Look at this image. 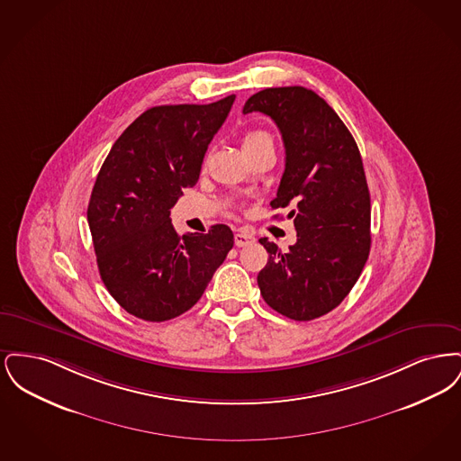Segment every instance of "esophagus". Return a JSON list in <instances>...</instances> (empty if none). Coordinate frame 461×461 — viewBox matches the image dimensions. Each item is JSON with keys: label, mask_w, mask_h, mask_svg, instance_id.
<instances>
[{"label": "esophagus", "mask_w": 461, "mask_h": 461, "mask_svg": "<svg viewBox=\"0 0 461 461\" xmlns=\"http://www.w3.org/2000/svg\"><path fill=\"white\" fill-rule=\"evenodd\" d=\"M254 237L252 235H249V233H245V231H239V233H235V245L237 247H247V245H250V243H254Z\"/></svg>", "instance_id": "esophagus-1"}]
</instances>
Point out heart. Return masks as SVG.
<instances>
[{
  "mask_svg": "<svg viewBox=\"0 0 461 461\" xmlns=\"http://www.w3.org/2000/svg\"><path fill=\"white\" fill-rule=\"evenodd\" d=\"M264 141H273V140H271L269 132L263 131V130H250L243 134V149L256 147Z\"/></svg>",
  "mask_w": 461,
  "mask_h": 461,
  "instance_id": "b5f03b06",
  "label": "heart"
}]
</instances>
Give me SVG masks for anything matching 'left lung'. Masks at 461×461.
<instances>
[{"label": "left lung", "instance_id": "8db88e82", "mask_svg": "<svg viewBox=\"0 0 461 461\" xmlns=\"http://www.w3.org/2000/svg\"><path fill=\"white\" fill-rule=\"evenodd\" d=\"M269 115L285 145V173L273 209L295 205L297 241L282 252L261 239L267 263L258 275L266 304L295 321L339 306L370 254L372 205L359 149L335 110L303 86L266 88L243 113Z\"/></svg>", "mask_w": 461, "mask_h": 461}]
</instances>
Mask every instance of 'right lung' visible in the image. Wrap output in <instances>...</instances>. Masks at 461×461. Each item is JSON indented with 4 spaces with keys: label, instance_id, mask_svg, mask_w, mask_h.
<instances>
[{
    "label": "right lung",
    "instance_id": "1",
    "mask_svg": "<svg viewBox=\"0 0 461 461\" xmlns=\"http://www.w3.org/2000/svg\"><path fill=\"white\" fill-rule=\"evenodd\" d=\"M235 95L207 105L145 110L122 132L96 176L88 222L110 295L145 321H166L197 304L233 247L226 224L179 237L171 209L198 181L203 155Z\"/></svg>",
    "mask_w": 461,
    "mask_h": 461
}]
</instances>
